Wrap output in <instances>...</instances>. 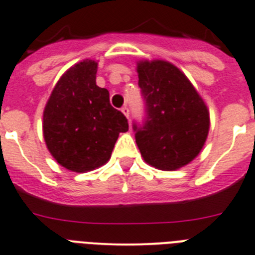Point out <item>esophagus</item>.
<instances>
[{
	"mask_svg": "<svg viewBox=\"0 0 255 255\" xmlns=\"http://www.w3.org/2000/svg\"><path fill=\"white\" fill-rule=\"evenodd\" d=\"M122 113L125 114V116L127 117V118H129V108L126 107V105H125V107L122 108Z\"/></svg>",
	"mask_w": 255,
	"mask_h": 255,
	"instance_id": "esophagus-1",
	"label": "esophagus"
}]
</instances>
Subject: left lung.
I'll return each mask as SVG.
<instances>
[{
	"label": "left lung",
	"mask_w": 255,
	"mask_h": 255,
	"mask_svg": "<svg viewBox=\"0 0 255 255\" xmlns=\"http://www.w3.org/2000/svg\"><path fill=\"white\" fill-rule=\"evenodd\" d=\"M138 85L146 102V122L136 143L148 165L178 170L196 159L210 130V112L192 82L162 59L137 62Z\"/></svg>",
	"instance_id": "obj_1"
}]
</instances>
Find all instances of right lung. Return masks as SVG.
Masks as SVG:
<instances>
[{
  "label": "right lung",
  "instance_id": "obj_1",
  "mask_svg": "<svg viewBox=\"0 0 255 255\" xmlns=\"http://www.w3.org/2000/svg\"><path fill=\"white\" fill-rule=\"evenodd\" d=\"M98 62L84 59L68 68L43 112V136L54 160L75 173L95 170L111 159L127 118L96 85Z\"/></svg>",
  "mask_w": 255,
  "mask_h": 255
}]
</instances>
